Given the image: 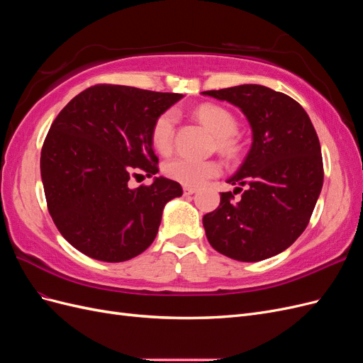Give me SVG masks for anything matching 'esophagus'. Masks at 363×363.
I'll list each match as a JSON object with an SVG mask.
<instances>
[{
	"label": "esophagus",
	"instance_id": "34e87169",
	"mask_svg": "<svg viewBox=\"0 0 363 363\" xmlns=\"http://www.w3.org/2000/svg\"><path fill=\"white\" fill-rule=\"evenodd\" d=\"M196 192V188H192V186H183V194L184 195H192Z\"/></svg>",
	"mask_w": 363,
	"mask_h": 363
}]
</instances>
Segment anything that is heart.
I'll return each instance as SVG.
<instances>
[{"mask_svg":"<svg viewBox=\"0 0 363 363\" xmlns=\"http://www.w3.org/2000/svg\"><path fill=\"white\" fill-rule=\"evenodd\" d=\"M195 116L216 136V145L228 156L236 155L238 142L235 133L238 123L235 116L216 104H203L195 111ZM175 112H163L152 124L151 142L160 155H169L174 147ZM164 174L174 182L184 186H200L208 179H213L221 172V164L216 160H196L189 157H174L164 163Z\"/></svg>","mask_w":363,"mask_h":363,"instance_id":"obj_1","label":"heart"}]
</instances>
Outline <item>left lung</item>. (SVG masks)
Instances as JSON below:
<instances>
[{
    "mask_svg": "<svg viewBox=\"0 0 363 363\" xmlns=\"http://www.w3.org/2000/svg\"><path fill=\"white\" fill-rule=\"evenodd\" d=\"M203 94L238 106L252 130L250 152L227 180L239 188L221 192L218 208L203 216L208 244L240 262L276 256L304 232L323 188L321 145L312 121L294 98L267 86ZM239 191L243 195L235 201Z\"/></svg>",
    "mask_w": 363,
    "mask_h": 363,
    "instance_id": "obj_1",
    "label": "left lung"
}]
</instances>
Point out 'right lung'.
<instances>
[{
    "label": "right lung",
    "mask_w": 363,
    "mask_h": 363,
    "mask_svg": "<svg viewBox=\"0 0 363 363\" xmlns=\"http://www.w3.org/2000/svg\"><path fill=\"white\" fill-rule=\"evenodd\" d=\"M183 95L121 84H95L74 96L52 121L40 151L48 212L62 236L83 255L125 262L155 240L163 207L180 183L156 177L155 121Z\"/></svg>",
    "instance_id": "right-lung-1"
}]
</instances>
